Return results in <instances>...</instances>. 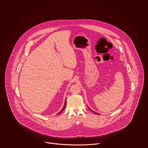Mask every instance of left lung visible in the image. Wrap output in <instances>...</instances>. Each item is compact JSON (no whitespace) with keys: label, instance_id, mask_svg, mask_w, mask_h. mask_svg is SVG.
Here are the masks:
<instances>
[{"label":"left lung","instance_id":"1","mask_svg":"<svg viewBox=\"0 0 148 148\" xmlns=\"http://www.w3.org/2000/svg\"><path fill=\"white\" fill-rule=\"evenodd\" d=\"M88 108H89V109H90V110H91V111H92V112H93V113H95V114H98V115H99V114H98V113H95V112H94V111H92V109H90V108H89V107H88Z\"/></svg>","mask_w":148,"mask_h":148}]
</instances>
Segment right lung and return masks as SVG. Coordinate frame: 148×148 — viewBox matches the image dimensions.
<instances>
[{
    "label": "right lung",
    "mask_w": 148,
    "mask_h": 148,
    "mask_svg": "<svg viewBox=\"0 0 148 148\" xmlns=\"http://www.w3.org/2000/svg\"><path fill=\"white\" fill-rule=\"evenodd\" d=\"M65 106H66V99H65V104H64V106L63 108V109H62V110H60V112H59V113H58L57 114H59L60 113H61V112H63V111L64 109V108H65Z\"/></svg>",
    "instance_id": "add662e5"
}]
</instances>
